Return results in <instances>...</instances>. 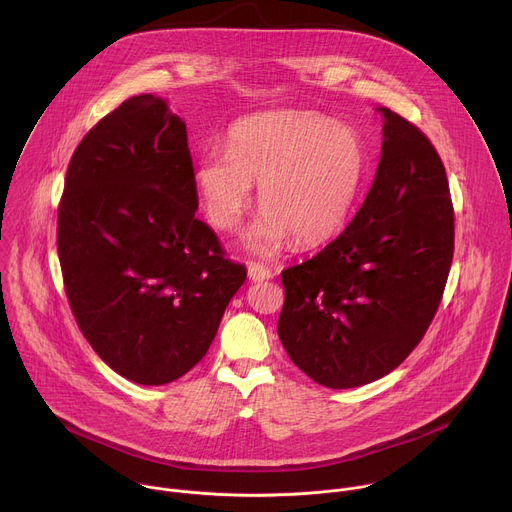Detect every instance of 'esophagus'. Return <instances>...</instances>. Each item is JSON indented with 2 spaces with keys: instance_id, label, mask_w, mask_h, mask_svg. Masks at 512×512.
I'll return each mask as SVG.
<instances>
[{
  "instance_id": "esophagus-1",
  "label": "esophagus",
  "mask_w": 512,
  "mask_h": 512,
  "mask_svg": "<svg viewBox=\"0 0 512 512\" xmlns=\"http://www.w3.org/2000/svg\"><path fill=\"white\" fill-rule=\"evenodd\" d=\"M247 269H249V279H251V281H265V279L273 277V273H271L265 265L255 263V261H251Z\"/></svg>"
}]
</instances>
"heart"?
<instances>
[{
	"label": "heart",
	"instance_id": "1",
	"mask_svg": "<svg viewBox=\"0 0 512 512\" xmlns=\"http://www.w3.org/2000/svg\"><path fill=\"white\" fill-rule=\"evenodd\" d=\"M369 154L360 133L316 111H281L239 121L229 145H208L194 182L210 223L235 231L253 202L265 208L247 235L257 253H273L291 237L314 247L334 237L367 178Z\"/></svg>",
	"mask_w": 512,
	"mask_h": 512
}]
</instances>
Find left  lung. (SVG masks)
<instances>
[{
  "mask_svg": "<svg viewBox=\"0 0 512 512\" xmlns=\"http://www.w3.org/2000/svg\"><path fill=\"white\" fill-rule=\"evenodd\" d=\"M375 182L352 223L316 257L281 271L279 340L328 389L373 383L427 332L454 257L446 168L427 135L381 107Z\"/></svg>",
  "mask_w": 512,
  "mask_h": 512,
  "instance_id": "obj_1",
  "label": "left lung"
}]
</instances>
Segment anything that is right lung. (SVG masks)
<instances>
[{
  "label": "right lung",
  "mask_w": 512,
  "mask_h": 512,
  "mask_svg": "<svg viewBox=\"0 0 512 512\" xmlns=\"http://www.w3.org/2000/svg\"><path fill=\"white\" fill-rule=\"evenodd\" d=\"M184 121L137 95L70 158L58 204L66 298L93 350L137 385H166L206 354L247 269L194 216Z\"/></svg>",
  "instance_id": "1"
}]
</instances>
